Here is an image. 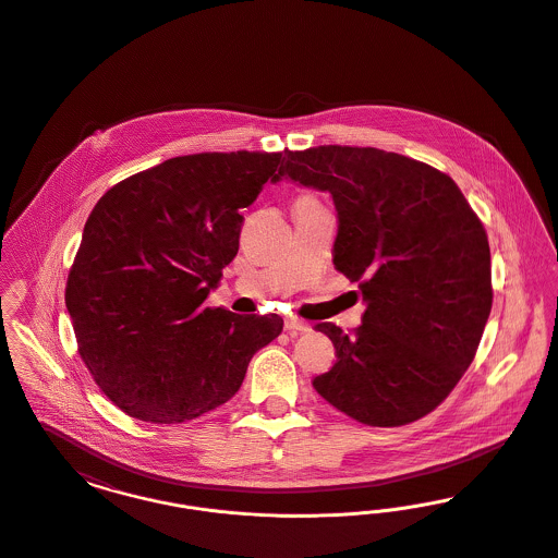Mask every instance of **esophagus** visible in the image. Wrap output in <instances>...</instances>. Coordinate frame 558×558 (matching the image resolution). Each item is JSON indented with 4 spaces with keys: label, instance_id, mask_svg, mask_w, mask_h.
<instances>
[{
    "label": "esophagus",
    "instance_id": "obj_1",
    "mask_svg": "<svg viewBox=\"0 0 558 558\" xmlns=\"http://www.w3.org/2000/svg\"><path fill=\"white\" fill-rule=\"evenodd\" d=\"M284 328H287L289 332H310V330H312V326H310L307 322H301L299 318H287Z\"/></svg>",
    "mask_w": 558,
    "mask_h": 558
}]
</instances>
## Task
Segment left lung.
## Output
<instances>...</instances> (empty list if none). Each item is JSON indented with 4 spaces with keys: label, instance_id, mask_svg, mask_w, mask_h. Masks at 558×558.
Returning <instances> with one entry per match:
<instances>
[{
    "label": "left lung",
    "instance_id": "left-lung-1",
    "mask_svg": "<svg viewBox=\"0 0 558 558\" xmlns=\"http://www.w3.org/2000/svg\"><path fill=\"white\" fill-rule=\"evenodd\" d=\"M282 178L330 192L339 217L332 264L366 303L353 335L316 326L337 362L314 389L364 425L423 418L471 366L492 312L483 223L450 175L398 153L287 150L271 182Z\"/></svg>",
    "mask_w": 558,
    "mask_h": 558
}]
</instances>
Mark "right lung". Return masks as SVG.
<instances>
[{
  "mask_svg": "<svg viewBox=\"0 0 558 558\" xmlns=\"http://www.w3.org/2000/svg\"><path fill=\"white\" fill-rule=\"evenodd\" d=\"M282 160L175 157L110 187L89 213L64 301L87 371L132 418L178 425L215 410L282 332L276 314L205 307L239 253L240 209Z\"/></svg>",
  "mask_w": 558,
  "mask_h": 558,
  "instance_id": "1",
  "label": "right lung"
}]
</instances>
